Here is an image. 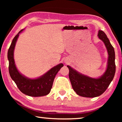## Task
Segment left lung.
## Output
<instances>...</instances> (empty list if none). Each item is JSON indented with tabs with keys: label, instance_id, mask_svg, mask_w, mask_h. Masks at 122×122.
I'll list each match as a JSON object with an SVG mask.
<instances>
[{
	"label": "left lung",
	"instance_id": "8db88e82",
	"mask_svg": "<svg viewBox=\"0 0 122 122\" xmlns=\"http://www.w3.org/2000/svg\"><path fill=\"white\" fill-rule=\"evenodd\" d=\"M97 36L104 43L108 54L106 69L103 74L97 78L91 77L67 66L73 89L78 95L85 97H96L102 95L112 81L116 71L114 48L104 32L99 30Z\"/></svg>",
	"mask_w": 122,
	"mask_h": 122
}]
</instances>
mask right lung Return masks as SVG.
<instances>
[{
    "mask_svg": "<svg viewBox=\"0 0 122 122\" xmlns=\"http://www.w3.org/2000/svg\"><path fill=\"white\" fill-rule=\"evenodd\" d=\"M24 30V29L21 30L13 38L8 51L7 58L9 61L10 76L23 94L32 97L46 96L50 92L55 76L63 65L60 63L51 68L44 75L35 78H28L20 73L14 61V51L19 34Z\"/></svg>",
    "mask_w": 122,
    "mask_h": 122,
    "instance_id": "right-lung-1",
    "label": "right lung"
}]
</instances>
